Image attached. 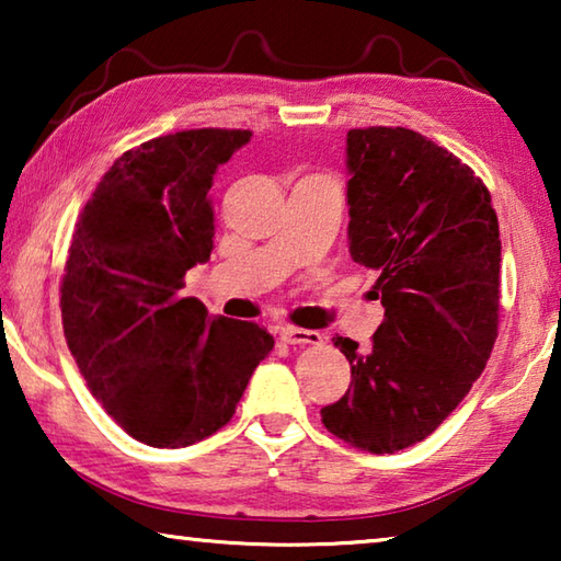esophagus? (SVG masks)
Wrapping results in <instances>:
<instances>
[{"label": "esophagus", "mask_w": 561, "mask_h": 561, "mask_svg": "<svg viewBox=\"0 0 561 561\" xmlns=\"http://www.w3.org/2000/svg\"><path fill=\"white\" fill-rule=\"evenodd\" d=\"M279 336H282V341H287V344H299V346H304V344L317 346V344H321V339H324L319 331L297 329V327H282Z\"/></svg>", "instance_id": "esophagus-1"}]
</instances>
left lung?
Segmentation results:
<instances>
[{
  "mask_svg": "<svg viewBox=\"0 0 561 561\" xmlns=\"http://www.w3.org/2000/svg\"><path fill=\"white\" fill-rule=\"evenodd\" d=\"M346 170L348 252L381 272L374 297L386 314L366 354L334 339L354 381L321 408V423L381 455L428 438L485 368L500 317V225L482 180L415 130H348Z\"/></svg>",
  "mask_w": 561,
  "mask_h": 561,
  "instance_id": "1",
  "label": "left lung"
}]
</instances>
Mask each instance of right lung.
I'll return each instance as SVG.
<instances>
[{
    "label": "right lung",
    "mask_w": 561,
    "mask_h": 561,
    "mask_svg": "<svg viewBox=\"0 0 561 561\" xmlns=\"http://www.w3.org/2000/svg\"><path fill=\"white\" fill-rule=\"evenodd\" d=\"M250 130L197 128L126 150L83 205L61 282L64 336L133 438L185 448L230 421L274 339L180 297L213 252L210 187Z\"/></svg>",
    "instance_id": "1"
}]
</instances>
